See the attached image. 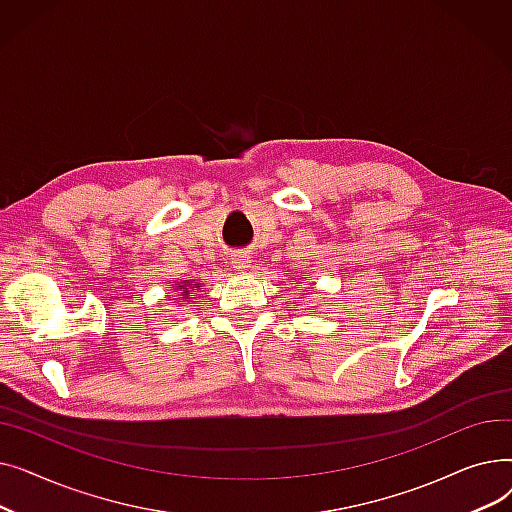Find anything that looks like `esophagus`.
Wrapping results in <instances>:
<instances>
[{
	"instance_id": "34e87169",
	"label": "esophagus",
	"mask_w": 512,
	"mask_h": 512,
	"mask_svg": "<svg viewBox=\"0 0 512 512\" xmlns=\"http://www.w3.org/2000/svg\"><path fill=\"white\" fill-rule=\"evenodd\" d=\"M249 263H251V257L247 255V253H236V255H232V265L236 267L238 272H242V270H247L249 267Z\"/></svg>"
}]
</instances>
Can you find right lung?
Returning <instances> with one entry per match:
<instances>
[{
	"label": "right lung",
	"instance_id": "1",
	"mask_svg": "<svg viewBox=\"0 0 512 512\" xmlns=\"http://www.w3.org/2000/svg\"><path fill=\"white\" fill-rule=\"evenodd\" d=\"M191 288H197V286H188V288H184V286H182V290H184V292H182V299L186 297V294H188V290H191Z\"/></svg>",
	"mask_w": 512,
	"mask_h": 512
}]
</instances>
